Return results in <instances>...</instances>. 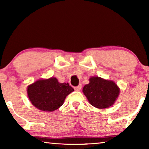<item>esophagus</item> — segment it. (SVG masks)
Returning a JSON list of instances; mask_svg holds the SVG:
<instances>
[{
  "instance_id": "1",
  "label": "esophagus",
  "mask_w": 149,
  "mask_h": 149,
  "mask_svg": "<svg viewBox=\"0 0 149 149\" xmlns=\"http://www.w3.org/2000/svg\"><path fill=\"white\" fill-rule=\"evenodd\" d=\"M81 87H82V85H79L77 87H75V90L77 91H79L81 89Z\"/></svg>"
}]
</instances>
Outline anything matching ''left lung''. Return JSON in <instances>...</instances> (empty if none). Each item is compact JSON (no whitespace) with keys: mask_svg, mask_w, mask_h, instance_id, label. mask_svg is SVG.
I'll use <instances>...</instances> for the list:
<instances>
[{"mask_svg":"<svg viewBox=\"0 0 149 149\" xmlns=\"http://www.w3.org/2000/svg\"><path fill=\"white\" fill-rule=\"evenodd\" d=\"M83 88V92L91 104L99 109L109 108L114 104L120 89L112 80L93 76Z\"/></svg>","mask_w":149,"mask_h":149,"instance_id":"1","label":"left lung"}]
</instances>
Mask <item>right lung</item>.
<instances>
[{"instance_id": "add662e5", "label": "right lung", "mask_w": 149, "mask_h": 149, "mask_svg": "<svg viewBox=\"0 0 149 149\" xmlns=\"http://www.w3.org/2000/svg\"><path fill=\"white\" fill-rule=\"evenodd\" d=\"M74 91L68 83H60L54 77L38 79L27 88L31 104L44 112H53L59 108Z\"/></svg>"}]
</instances>
